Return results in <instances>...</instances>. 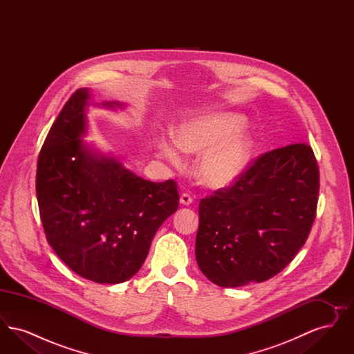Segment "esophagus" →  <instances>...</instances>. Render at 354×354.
Listing matches in <instances>:
<instances>
[{
    "mask_svg": "<svg viewBox=\"0 0 354 354\" xmlns=\"http://www.w3.org/2000/svg\"><path fill=\"white\" fill-rule=\"evenodd\" d=\"M192 201H194L192 196H191L189 194H187V192L180 195V203H182L183 205H189V204L192 203Z\"/></svg>",
    "mask_w": 354,
    "mask_h": 354,
    "instance_id": "1",
    "label": "esophagus"
}]
</instances>
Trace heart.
<instances>
[{
    "label": "heart",
    "instance_id": "heart-1",
    "mask_svg": "<svg viewBox=\"0 0 354 354\" xmlns=\"http://www.w3.org/2000/svg\"><path fill=\"white\" fill-rule=\"evenodd\" d=\"M244 118L234 113L212 111L185 119L172 131L174 140L155 136L153 146L174 165H180V151L201 153L196 175L209 188H224L236 182L245 171L253 142L241 133Z\"/></svg>",
    "mask_w": 354,
    "mask_h": 354
}]
</instances>
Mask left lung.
<instances>
[{"label":"left lung","mask_w":354,"mask_h":354,"mask_svg":"<svg viewBox=\"0 0 354 354\" xmlns=\"http://www.w3.org/2000/svg\"><path fill=\"white\" fill-rule=\"evenodd\" d=\"M320 172L303 142L260 155L234 185L199 203L195 256L204 276L236 288L286 268L316 218Z\"/></svg>","instance_id":"left-lung-1"}]
</instances>
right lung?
Returning <instances> with one entry per match:
<instances>
[{
  "label": "right lung",
  "instance_id": "add662e5",
  "mask_svg": "<svg viewBox=\"0 0 354 354\" xmlns=\"http://www.w3.org/2000/svg\"><path fill=\"white\" fill-rule=\"evenodd\" d=\"M88 100V88H78L54 120L38 156L37 199L46 239L68 268L94 283L119 284L140 270L179 194L172 179L145 180L82 142Z\"/></svg>",
  "mask_w": 354,
  "mask_h": 354
}]
</instances>
